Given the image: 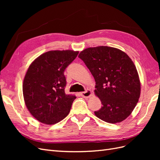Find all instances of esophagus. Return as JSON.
I'll return each instance as SVG.
<instances>
[{"instance_id":"1","label":"esophagus","mask_w":160,"mask_h":160,"mask_svg":"<svg viewBox=\"0 0 160 160\" xmlns=\"http://www.w3.org/2000/svg\"><path fill=\"white\" fill-rule=\"evenodd\" d=\"M81 95L84 98H89L92 95V92H91V90L87 89L85 91L81 93Z\"/></svg>"}]
</instances>
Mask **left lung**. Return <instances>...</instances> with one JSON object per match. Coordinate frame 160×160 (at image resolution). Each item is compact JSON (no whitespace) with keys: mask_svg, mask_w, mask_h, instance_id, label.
Returning a JSON list of instances; mask_svg holds the SVG:
<instances>
[{"mask_svg":"<svg viewBox=\"0 0 160 160\" xmlns=\"http://www.w3.org/2000/svg\"><path fill=\"white\" fill-rule=\"evenodd\" d=\"M78 57L93 76L95 94L103 105L95 115L109 123L122 122L132 113L141 91L133 62L123 51L107 46L88 48Z\"/></svg>","mask_w":160,"mask_h":160,"instance_id":"left-lung-1","label":"left lung"}]
</instances>
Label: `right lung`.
<instances>
[{"mask_svg": "<svg viewBox=\"0 0 160 160\" xmlns=\"http://www.w3.org/2000/svg\"><path fill=\"white\" fill-rule=\"evenodd\" d=\"M79 51H50L30 65L23 81L25 105L31 114L47 125L61 122L69 114L75 95H66L64 71Z\"/></svg>", "mask_w": 160, "mask_h": 160, "instance_id": "obj_1", "label": "right lung"}]
</instances>
